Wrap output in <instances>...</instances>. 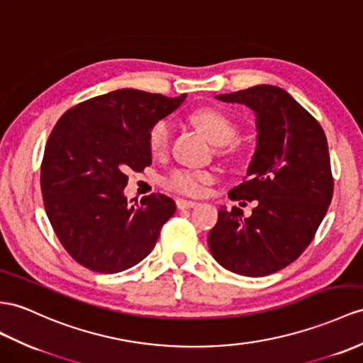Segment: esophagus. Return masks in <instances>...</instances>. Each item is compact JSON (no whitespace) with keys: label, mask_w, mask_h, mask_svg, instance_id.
I'll use <instances>...</instances> for the list:
<instances>
[{"label":"esophagus","mask_w":363,"mask_h":363,"mask_svg":"<svg viewBox=\"0 0 363 363\" xmlns=\"http://www.w3.org/2000/svg\"><path fill=\"white\" fill-rule=\"evenodd\" d=\"M197 205H199V201H194V200H184V199L177 200V208H179L180 211L189 209V208H196Z\"/></svg>","instance_id":"34e87169"}]
</instances>
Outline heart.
<instances>
[{
  "mask_svg": "<svg viewBox=\"0 0 363 363\" xmlns=\"http://www.w3.org/2000/svg\"><path fill=\"white\" fill-rule=\"evenodd\" d=\"M191 121L212 141V143L222 146L220 147V152H231V147L226 145H231L233 141L237 140L238 126L229 115L216 108H201L192 112ZM171 132L172 128L169 120L163 118L155 121L147 132L149 151L154 155H160L166 152V149L169 146L171 141ZM214 179L216 177L211 171L184 169V167H180V169H174L172 172L167 174L163 183L167 189H172L175 192L186 194V196H199V194H201L203 188L214 182Z\"/></svg>",
  "mask_w": 363,
  "mask_h": 363,
  "instance_id": "1",
  "label": "heart"
}]
</instances>
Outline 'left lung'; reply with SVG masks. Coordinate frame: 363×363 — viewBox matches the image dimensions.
Segmentation results:
<instances>
[{
  "mask_svg": "<svg viewBox=\"0 0 363 363\" xmlns=\"http://www.w3.org/2000/svg\"><path fill=\"white\" fill-rule=\"evenodd\" d=\"M216 99L255 113L257 147L229 199L255 200L257 206L250 217L240 208H220L208 245L223 268L263 277L306 250L328 211L334 191L328 141L319 121L277 86H252Z\"/></svg>",
  "mask_w": 363,
  "mask_h": 363,
  "instance_id": "1",
  "label": "left lung"
}]
</instances>
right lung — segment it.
<instances>
[{
    "instance_id": "obj_1",
    "label": "right lung",
    "mask_w": 363,
    "mask_h": 363,
    "mask_svg": "<svg viewBox=\"0 0 363 363\" xmlns=\"http://www.w3.org/2000/svg\"><path fill=\"white\" fill-rule=\"evenodd\" d=\"M184 99L118 89L74 106L52 129L41 163L44 208L61 245L87 269L132 268L174 216L175 203L163 194L129 203L123 189L129 171L152 163L149 129Z\"/></svg>"
}]
</instances>
